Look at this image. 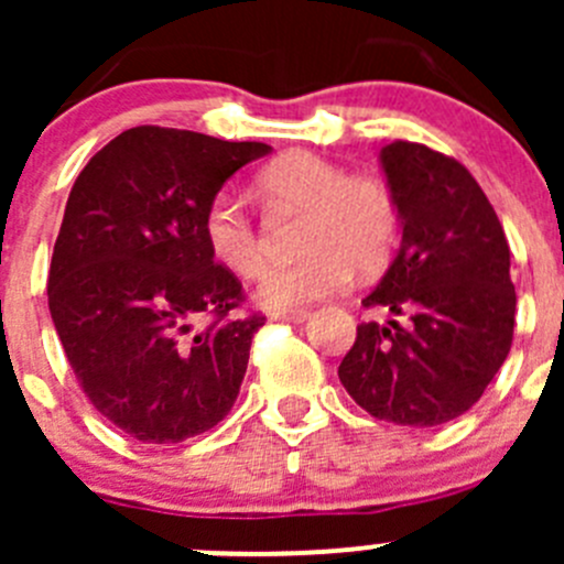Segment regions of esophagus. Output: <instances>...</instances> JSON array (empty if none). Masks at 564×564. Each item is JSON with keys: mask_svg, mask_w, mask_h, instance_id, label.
<instances>
[{"mask_svg": "<svg viewBox=\"0 0 564 564\" xmlns=\"http://www.w3.org/2000/svg\"><path fill=\"white\" fill-rule=\"evenodd\" d=\"M275 322H292V324H303L308 322L311 314L308 311H281V314H272Z\"/></svg>", "mask_w": 564, "mask_h": 564, "instance_id": "34e87169", "label": "esophagus"}]
</instances>
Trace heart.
<instances>
[{"label": "heart", "mask_w": 564, "mask_h": 564, "mask_svg": "<svg viewBox=\"0 0 564 564\" xmlns=\"http://www.w3.org/2000/svg\"><path fill=\"white\" fill-rule=\"evenodd\" d=\"M272 209L297 213L292 264L261 278L256 297L267 308H305L349 283L351 270L373 275L390 264L401 240V207L379 176L346 174L338 163L308 150L272 161L256 180ZM209 256L237 278L261 275L267 246L231 193H215L202 215Z\"/></svg>", "instance_id": "1"}]
</instances>
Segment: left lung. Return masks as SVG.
I'll list each match as a JSON object with an SVG mask.
<instances>
[{"label": "left lung", "instance_id": "1", "mask_svg": "<svg viewBox=\"0 0 564 564\" xmlns=\"http://www.w3.org/2000/svg\"><path fill=\"white\" fill-rule=\"evenodd\" d=\"M382 166L401 207V250L362 308L338 366L346 392L379 420L431 429L480 401L513 344L510 246L477 180L456 158L392 141Z\"/></svg>", "mask_w": 564, "mask_h": 564}]
</instances>
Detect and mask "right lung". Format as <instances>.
Segmentation results:
<instances>
[{
	"instance_id": "add662e5",
	"label": "right lung",
	"mask_w": 564,
	"mask_h": 564,
	"mask_svg": "<svg viewBox=\"0 0 564 564\" xmlns=\"http://www.w3.org/2000/svg\"><path fill=\"white\" fill-rule=\"evenodd\" d=\"M267 152L139 124L95 152L67 196L48 311L84 395L130 440L176 445L235 406L267 318L240 314L242 283L209 256L202 215Z\"/></svg>"
}]
</instances>
